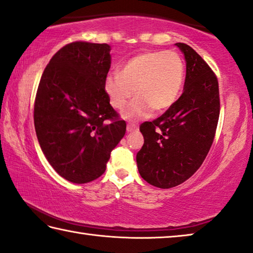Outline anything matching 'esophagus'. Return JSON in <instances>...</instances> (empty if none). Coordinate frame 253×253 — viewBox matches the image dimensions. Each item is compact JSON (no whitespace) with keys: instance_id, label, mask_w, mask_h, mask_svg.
Listing matches in <instances>:
<instances>
[{"instance_id":"1","label":"esophagus","mask_w":253,"mask_h":253,"mask_svg":"<svg viewBox=\"0 0 253 253\" xmlns=\"http://www.w3.org/2000/svg\"><path fill=\"white\" fill-rule=\"evenodd\" d=\"M137 125H135V124H128L127 125V133H131V131H135L137 130Z\"/></svg>"}]
</instances>
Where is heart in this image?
Wrapping results in <instances>:
<instances>
[{
    "label": "heart",
    "instance_id": "obj_1",
    "mask_svg": "<svg viewBox=\"0 0 253 253\" xmlns=\"http://www.w3.org/2000/svg\"><path fill=\"white\" fill-rule=\"evenodd\" d=\"M184 80V63L175 51H145L124 64L119 73L105 80V92L115 109H123L136 92L137 98L122 112L129 122L170 109L178 101Z\"/></svg>",
    "mask_w": 253,
    "mask_h": 253
}]
</instances>
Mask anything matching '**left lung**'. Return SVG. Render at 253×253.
<instances>
[{
  "mask_svg": "<svg viewBox=\"0 0 253 253\" xmlns=\"http://www.w3.org/2000/svg\"><path fill=\"white\" fill-rule=\"evenodd\" d=\"M186 80L178 101L139 127L144 145L136 155L138 172L150 184L169 189L202 166L213 144L219 117L218 82L207 63L182 42Z\"/></svg>",
  "mask_w": 253,
  "mask_h": 253,
  "instance_id": "1",
  "label": "left lung"
}]
</instances>
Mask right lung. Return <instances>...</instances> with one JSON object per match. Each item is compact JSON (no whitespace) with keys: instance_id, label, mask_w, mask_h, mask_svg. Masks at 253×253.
Masks as SVG:
<instances>
[{"instance_id":"right-lung-1","label":"right lung","mask_w":253,"mask_h":253,"mask_svg":"<svg viewBox=\"0 0 253 253\" xmlns=\"http://www.w3.org/2000/svg\"><path fill=\"white\" fill-rule=\"evenodd\" d=\"M108 43L75 42L46 66L35 101V129L47 161L73 183L106 171L110 153L126 133L105 92L111 65Z\"/></svg>"}]
</instances>
